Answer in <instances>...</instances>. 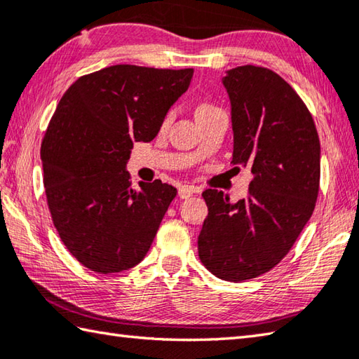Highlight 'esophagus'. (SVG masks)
Masks as SVG:
<instances>
[{"label":"esophagus","instance_id":"34e87169","mask_svg":"<svg viewBox=\"0 0 359 359\" xmlns=\"http://www.w3.org/2000/svg\"><path fill=\"white\" fill-rule=\"evenodd\" d=\"M195 192H197V189H195L194 186H181L180 189H178V195H180V198H189L191 197V195H194Z\"/></svg>","mask_w":359,"mask_h":359}]
</instances>
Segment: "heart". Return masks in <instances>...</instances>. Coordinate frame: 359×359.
<instances>
[{
	"label": "heart",
	"instance_id": "1",
	"mask_svg": "<svg viewBox=\"0 0 359 359\" xmlns=\"http://www.w3.org/2000/svg\"><path fill=\"white\" fill-rule=\"evenodd\" d=\"M215 109L212 104H208V103H200L197 107H195V116H200V114H205Z\"/></svg>",
	"mask_w": 359,
	"mask_h": 359
}]
</instances>
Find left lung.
<instances>
[{
    "label": "left lung",
    "mask_w": 359,
    "mask_h": 359,
    "mask_svg": "<svg viewBox=\"0 0 359 359\" xmlns=\"http://www.w3.org/2000/svg\"><path fill=\"white\" fill-rule=\"evenodd\" d=\"M222 84L231 104V162L250 167L253 180L236 203L215 189L203 192L198 256L217 278L239 283L273 269L313 215L320 142L308 107L280 74L243 65Z\"/></svg>",
    "instance_id": "left-lung-1"
}]
</instances>
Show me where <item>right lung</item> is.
Returning <instances> with one entry per match:
<instances>
[{"label":"right lung","instance_id":"right-lung-1","mask_svg":"<svg viewBox=\"0 0 359 359\" xmlns=\"http://www.w3.org/2000/svg\"><path fill=\"white\" fill-rule=\"evenodd\" d=\"M194 69L112 65L69 87L42 142L43 184L59 238L83 266L123 272L145 258L177 189H133L134 142H151Z\"/></svg>","mask_w":359,"mask_h":359}]
</instances>
